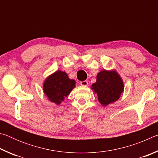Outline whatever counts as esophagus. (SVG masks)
<instances>
[{
  "label": "esophagus",
  "instance_id": "34e87169",
  "mask_svg": "<svg viewBox=\"0 0 158 158\" xmlns=\"http://www.w3.org/2000/svg\"><path fill=\"white\" fill-rule=\"evenodd\" d=\"M80 84L81 85H84V86H86V85H88V84H89V83H88L87 81H83L80 82Z\"/></svg>",
  "mask_w": 158,
  "mask_h": 158
}]
</instances>
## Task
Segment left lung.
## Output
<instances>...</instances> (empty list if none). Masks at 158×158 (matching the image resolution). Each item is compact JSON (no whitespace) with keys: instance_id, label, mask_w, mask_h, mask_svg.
Listing matches in <instances>:
<instances>
[{"instance_id":"8db88e82","label":"left lung","mask_w":158,"mask_h":158,"mask_svg":"<svg viewBox=\"0 0 158 158\" xmlns=\"http://www.w3.org/2000/svg\"><path fill=\"white\" fill-rule=\"evenodd\" d=\"M91 89L97 94L101 105L106 106L120 98L124 90V84L115 69H103L98 73L96 82L92 84Z\"/></svg>"}]
</instances>
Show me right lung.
Returning a JSON list of instances; mask_svg holds the SVG:
<instances>
[{"mask_svg": "<svg viewBox=\"0 0 158 158\" xmlns=\"http://www.w3.org/2000/svg\"><path fill=\"white\" fill-rule=\"evenodd\" d=\"M76 81L69 78L65 72L57 70L47 77L43 84V91L50 102L60 105L76 86Z\"/></svg>", "mask_w": 158, "mask_h": 158, "instance_id": "obj_1", "label": "right lung"}]
</instances>
